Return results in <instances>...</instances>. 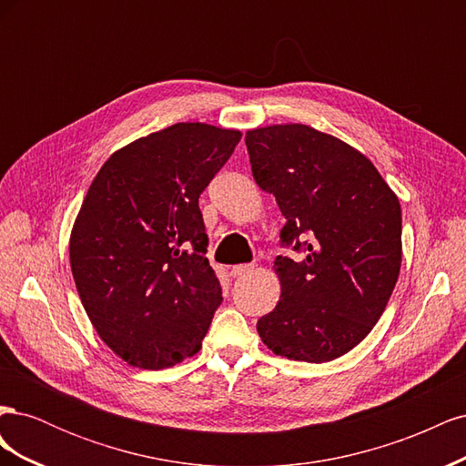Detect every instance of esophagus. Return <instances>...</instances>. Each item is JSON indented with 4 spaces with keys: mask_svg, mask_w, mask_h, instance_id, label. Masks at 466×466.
Returning a JSON list of instances; mask_svg holds the SVG:
<instances>
[{
    "mask_svg": "<svg viewBox=\"0 0 466 466\" xmlns=\"http://www.w3.org/2000/svg\"><path fill=\"white\" fill-rule=\"evenodd\" d=\"M252 270H255V266H252V264H237V266L231 268V276L238 278V276H245V274H248Z\"/></svg>",
    "mask_w": 466,
    "mask_h": 466,
    "instance_id": "34e87169",
    "label": "esophagus"
}]
</instances>
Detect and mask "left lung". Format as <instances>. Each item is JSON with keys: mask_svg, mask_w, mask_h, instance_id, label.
Segmentation results:
<instances>
[{"mask_svg": "<svg viewBox=\"0 0 466 466\" xmlns=\"http://www.w3.org/2000/svg\"><path fill=\"white\" fill-rule=\"evenodd\" d=\"M252 177L286 218L278 257L281 295L257 330L274 354L324 363L371 332L399 279L402 216L373 163L342 139L305 124L245 136Z\"/></svg>", "mask_w": 466, "mask_h": 466, "instance_id": "8db88e82", "label": "left lung"}]
</instances>
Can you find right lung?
I'll return each mask as SVG.
<instances>
[{
    "label": "right lung",
    "mask_w": 466,
    "mask_h": 466,
    "mask_svg": "<svg viewBox=\"0 0 466 466\" xmlns=\"http://www.w3.org/2000/svg\"><path fill=\"white\" fill-rule=\"evenodd\" d=\"M238 139L202 122L139 137L110 155L81 204L76 288L96 334L134 368H171L202 348L223 298L198 198Z\"/></svg>",
    "instance_id": "add662e5"
}]
</instances>
